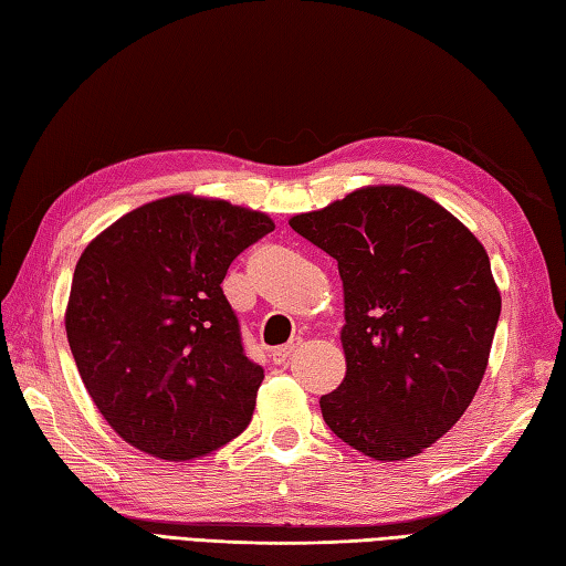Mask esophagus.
I'll return each instance as SVG.
<instances>
[{
  "instance_id": "1",
  "label": "esophagus",
  "mask_w": 566,
  "mask_h": 566,
  "mask_svg": "<svg viewBox=\"0 0 566 566\" xmlns=\"http://www.w3.org/2000/svg\"><path fill=\"white\" fill-rule=\"evenodd\" d=\"M298 343H290V345H280V347H274L272 350V363L274 365H284L286 359L292 357V353H294V347H296Z\"/></svg>"
}]
</instances>
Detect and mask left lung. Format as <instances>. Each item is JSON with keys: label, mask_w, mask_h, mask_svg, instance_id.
Listing matches in <instances>:
<instances>
[{"label": "left lung", "mask_w": 566, "mask_h": 566, "mask_svg": "<svg viewBox=\"0 0 566 566\" xmlns=\"http://www.w3.org/2000/svg\"><path fill=\"white\" fill-rule=\"evenodd\" d=\"M290 226L338 260L345 379L321 396L343 442L379 462L440 440L489 365L501 294L484 245L438 201L401 185L355 189Z\"/></svg>", "instance_id": "1"}]
</instances>
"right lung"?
I'll return each instance as SVG.
<instances>
[{"label":"right lung","instance_id":"obj_1","mask_svg":"<svg viewBox=\"0 0 566 566\" xmlns=\"http://www.w3.org/2000/svg\"><path fill=\"white\" fill-rule=\"evenodd\" d=\"M274 231L268 213L175 195L128 211L84 248L65 308L84 389L136 450L187 462L240 436L264 379L221 282Z\"/></svg>","mask_w":566,"mask_h":566}]
</instances>
